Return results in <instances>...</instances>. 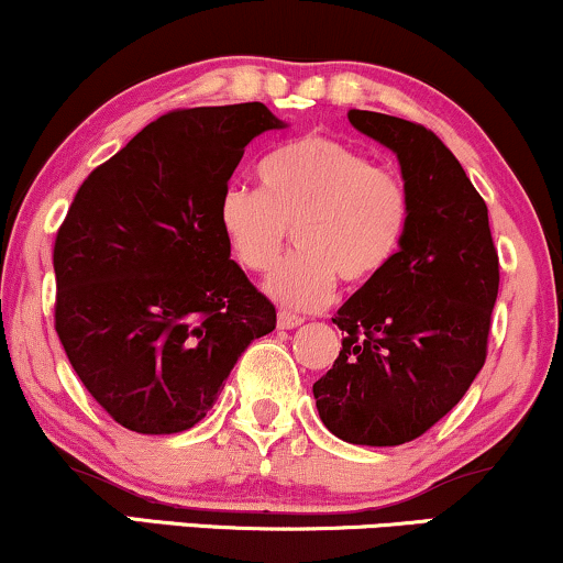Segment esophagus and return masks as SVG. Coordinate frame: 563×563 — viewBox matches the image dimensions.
<instances>
[{
    "mask_svg": "<svg viewBox=\"0 0 563 563\" xmlns=\"http://www.w3.org/2000/svg\"><path fill=\"white\" fill-rule=\"evenodd\" d=\"M301 324H303V317L290 314V311H277V327H280V330H294V327H301Z\"/></svg>",
    "mask_w": 563,
    "mask_h": 563,
    "instance_id": "obj_1",
    "label": "esophagus"
}]
</instances>
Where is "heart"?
I'll return each instance as SVG.
<instances>
[{"label":"heart","instance_id":"heart-1","mask_svg":"<svg viewBox=\"0 0 563 563\" xmlns=\"http://www.w3.org/2000/svg\"><path fill=\"white\" fill-rule=\"evenodd\" d=\"M262 189L231 184L218 199V223L241 267L265 273L290 236L296 252L273 269L265 290L288 309L330 301L338 277L366 283L400 252L410 191L395 170L374 166L345 142L306 134L260 166Z\"/></svg>","mask_w":563,"mask_h":563}]
</instances>
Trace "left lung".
Masks as SVG:
<instances>
[{"label":"left lung","instance_id":"obj_1","mask_svg":"<svg viewBox=\"0 0 563 563\" xmlns=\"http://www.w3.org/2000/svg\"><path fill=\"white\" fill-rule=\"evenodd\" d=\"M347 119L397 155L410 223L397 257L334 314L343 351L314 400L338 439L397 446L444 418L486 364L499 254L486 202L437 134L376 111Z\"/></svg>","mask_w":563,"mask_h":563}]
</instances>
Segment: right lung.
Wrapping results in <instances>:
<instances>
[{
  "label": "right lung",
  "mask_w": 563,
  "mask_h": 563,
  "mask_svg": "<svg viewBox=\"0 0 563 563\" xmlns=\"http://www.w3.org/2000/svg\"><path fill=\"white\" fill-rule=\"evenodd\" d=\"M265 103L170 111L77 189L54 244L56 334L85 389L137 433L202 421L239 355L275 330L218 223Z\"/></svg>",
  "instance_id": "obj_1"
}]
</instances>
